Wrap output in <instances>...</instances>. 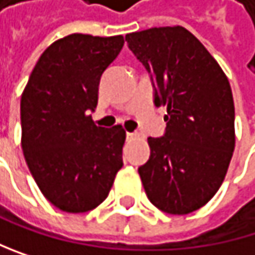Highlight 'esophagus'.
<instances>
[{
	"label": "esophagus",
	"instance_id": "esophagus-1",
	"mask_svg": "<svg viewBox=\"0 0 255 255\" xmlns=\"http://www.w3.org/2000/svg\"><path fill=\"white\" fill-rule=\"evenodd\" d=\"M126 136H128V139H135V138H138L139 135H138V133H135V132H128V133H126Z\"/></svg>",
	"mask_w": 255,
	"mask_h": 255
}]
</instances>
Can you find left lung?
<instances>
[{"label":"left lung","mask_w":255,"mask_h":255,"mask_svg":"<svg viewBox=\"0 0 255 255\" xmlns=\"http://www.w3.org/2000/svg\"><path fill=\"white\" fill-rule=\"evenodd\" d=\"M153 85V103L167 106L165 132L147 138L149 161L138 167L149 201L161 211L188 214L222 185L234 152L230 82L196 36L181 25L126 34Z\"/></svg>","instance_id":"left-lung-1"}]
</instances>
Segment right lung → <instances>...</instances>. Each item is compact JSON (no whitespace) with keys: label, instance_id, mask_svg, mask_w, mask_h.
<instances>
[{"label":"right lung","instance_id":"add662e5","mask_svg":"<svg viewBox=\"0 0 255 255\" xmlns=\"http://www.w3.org/2000/svg\"><path fill=\"white\" fill-rule=\"evenodd\" d=\"M123 44L122 34L62 37L42 53L21 96L24 158L42 195L62 211L100 205L123 165V128L96 126L90 116L100 77Z\"/></svg>","mask_w":255,"mask_h":255}]
</instances>
